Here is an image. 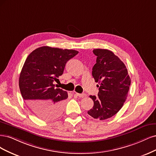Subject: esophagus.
<instances>
[{
  "instance_id": "esophagus-1",
  "label": "esophagus",
  "mask_w": 156,
  "mask_h": 156,
  "mask_svg": "<svg viewBox=\"0 0 156 156\" xmlns=\"http://www.w3.org/2000/svg\"><path fill=\"white\" fill-rule=\"evenodd\" d=\"M77 96L80 97V98H83L85 97H86V94H84V93H82V94H80V93H76Z\"/></svg>"
}]
</instances>
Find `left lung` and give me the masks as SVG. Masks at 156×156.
Returning <instances> with one entry per match:
<instances>
[{"label": "left lung", "mask_w": 156, "mask_h": 156, "mask_svg": "<svg viewBox=\"0 0 156 156\" xmlns=\"http://www.w3.org/2000/svg\"><path fill=\"white\" fill-rule=\"evenodd\" d=\"M97 63L92 75L99 92L98 96H89L94 105L87 113L100 120L113 117L122 108L129 92L131 80L124 63L107 49H94Z\"/></svg>", "instance_id": "obj_1"}]
</instances>
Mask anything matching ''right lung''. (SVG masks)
Wrapping results in <instances>:
<instances>
[{
	"mask_svg": "<svg viewBox=\"0 0 156 156\" xmlns=\"http://www.w3.org/2000/svg\"><path fill=\"white\" fill-rule=\"evenodd\" d=\"M78 52L44 46L28 55L20 74L21 95L31 111L42 120H52L62 114L67 91L55 87L66 63Z\"/></svg>",
	"mask_w": 156,
	"mask_h": 156,
	"instance_id": "right-lung-1",
	"label": "right lung"
}]
</instances>
